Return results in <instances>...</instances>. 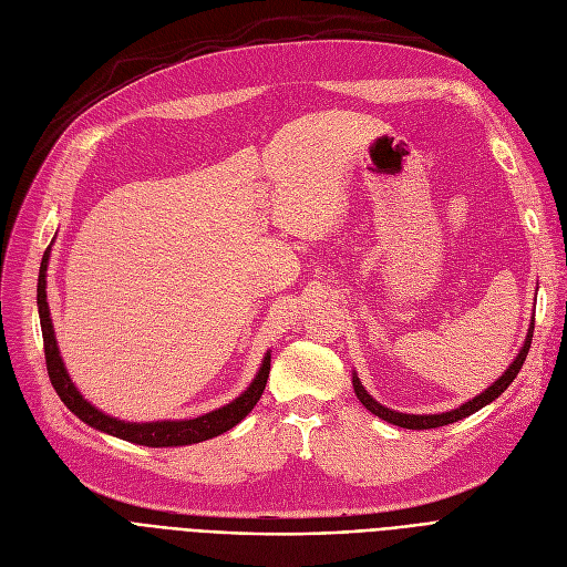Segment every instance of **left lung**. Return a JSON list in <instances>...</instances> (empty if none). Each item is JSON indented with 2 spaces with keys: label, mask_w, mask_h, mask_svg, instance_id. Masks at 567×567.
<instances>
[{
  "label": "left lung",
  "mask_w": 567,
  "mask_h": 567,
  "mask_svg": "<svg viewBox=\"0 0 567 567\" xmlns=\"http://www.w3.org/2000/svg\"><path fill=\"white\" fill-rule=\"evenodd\" d=\"M533 321H535V317H530V326H528L526 340H524L519 353L513 359V363L508 365V370H505V372L489 385V389H485L481 395H475L473 400L460 404L457 409H451V411H445V413H421V415H419V413L393 411V409H389V406L379 404V402L363 389V383H361V379H359V374H355V372H351L353 393H355V398L361 400V404H363L368 411H372L374 415H379L381 421L391 423V425H398V427H406V430H434V427H443V425L457 423V421L466 419V415H471V413H475V411H481L483 406H487L489 402H494V400L515 381V377L519 374V370H522V365H524V361H526L528 349H530V338H533V329H535Z\"/></svg>",
  "instance_id": "8db88e82"
}]
</instances>
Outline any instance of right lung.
I'll return each mask as SVG.
<instances>
[{"label":"right lung","instance_id":"obj_1","mask_svg":"<svg viewBox=\"0 0 567 567\" xmlns=\"http://www.w3.org/2000/svg\"><path fill=\"white\" fill-rule=\"evenodd\" d=\"M48 261H50V248L43 255L41 261V271H39V287H37V303H39V317H41V331H43V347H45V365L50 381L54 385L56 395L62 398V402L78 415L82 423L89 427H94L99 432L112 434L116 439H124L137 445H148V449H176V445H190L199 443L206 439H214L234 425L241 423L246 415L255 409L259 402L264 389H266V379L268 370H271V351L264 353V361L250 381L248 389L231 400L229 404L208 411L204 415H197V419H186V421H154V423H128V421H118L112 419V415L103 413L96 409L92 402H86L84 395L78 391V385L69 377V370L64 365L62 353H59L56 338H54V326L48 308Z\"/></svg>","mask_w":567,"mask_h":567}]
</instances>
